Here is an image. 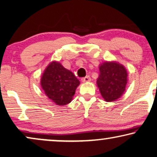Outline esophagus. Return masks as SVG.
<instances>
[{
	"label": "esophagus",
	"instance_id": "34e87169",
	"mask_svg": "<svg viewBox=\"0 0 157 157\" xmlns=\"http://www.w3.org/2000/svg\"><path fill=\"white\" fill-rule=\"evenodd\" d=\"M82 81L83 82H88L91 81V78H90V76H86L85 78H82Z\"/></svg>",
	"mask_w": 157,
	"mask_h": 157
}]
</instances>
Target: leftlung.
Here are the masks:
<instances>
[{
    "instance_id": "left-lung-1",
    "label": "left lung",
    "mask_w": 157,
    "mask_h": 157,
    "mask_svg": "<svg viewBox=\"0 0 157 157\" xmlns=\"http://www.w3.org/2000/svg\"><path fill=\"white\" fill-rule=\"evenodd\" d=\"M127 76L125 67L117 62L101 64L97 84L105 101H115L122 95L127 83Z\"/></svg>"
}]
</instances>
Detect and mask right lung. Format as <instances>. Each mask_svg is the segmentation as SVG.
Wrapping results in <instances>:
<instances>
[{
    "label": "right lung",
    "instance_id": "1",
    "mask_svg": "<svg viewBox=\"0 0 157 157\" xmlns=\"http://www.w3.org/2000/svg\"><path fill=\"white\" fill-rule=\"evenodd\" d=\"M40 84L46 95L56 105L62 106L71 102L79 81L71 71L53 61L44 71Z\"/></svg>",
    "mask_w": 157,
    "mask_h": 157
}]
</instances>
